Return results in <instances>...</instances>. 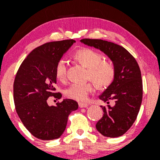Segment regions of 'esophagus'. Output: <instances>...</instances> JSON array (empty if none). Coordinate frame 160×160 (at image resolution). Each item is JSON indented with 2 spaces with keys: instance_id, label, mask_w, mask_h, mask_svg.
Returning a JSON list of instances; mask_svg holds the SVG:
<instances>
[{
  "instance_id": "34e87169",
  "label": "esophagus",
  "mask_w": 160,
  "mask_h": 160,
  "mask_svg": "<svg viewBox=\"0 0 160 160\" xmlns=\"http://www.w3.org/2000/svg\"><path fill=\"white\" fill-rule=\"evenodd\" d=\"M89 106V104L87 103H82V102H79V107L80 108H86Z\"/></svg>"
}]
</instances>
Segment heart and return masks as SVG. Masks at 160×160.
I'll use <instances>...</instances> for the list:
<instances>
[{"mask_svg":"<svg viewBox=\"0 0 160 160\" xmlns=\"http://www.w3.org/2000/svg\"><path fill=\"white\" fill-rule=\"evenodd\" d=\"M74 58L88 69L87 78L91 79L99 87H107L113 82L116 76V68L113 62L103 61L102 54L94 49L82 48L74 53ZM56 78L64 82L67 78V62L61 58L56 66ZM94 90L91 82L73 83L66 89L65 94L68 98L83 102L88 98L89 93Z\"/></svg>","mask_w":160,"mask_h":160,"instance_id":"1","label":"heart"}]
</instances>
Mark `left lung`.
Returning <instances> with one entry per match:
<instances>
[{"mask_svg": "<svg viewBox=\"0 0 160 160\" xmlns=\"http://www.w3.org/2000/svg\"><path fill=\"white\" fill-rule=\"evenodd\" d=\"M80 42L100 49L115 65L114 80L99 95V98L107 102L108 105L101 106L103 117L95 127L104 136L120 137L132 126L140 110L143 96L140 68L135 58L120 45L107 40L88 38ZM111 100L115 102L113 107L108 104Z\"/></svg>", "mask_w": 160, "mask_h": 160, "instance_id": "left-lung-1", "label": "left lung"}]
</instances>
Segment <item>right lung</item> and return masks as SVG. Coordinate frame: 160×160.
I'll use <instances>...</instances> for the list:
<instances>
[{
  "mask_svg": "<svg viewBox=\"0 0 160 160\" xmlns=\"http://www.w3.org/2000/svg\"><path fill=\"white\" fill-rule=\"evenodd\" d=\"M73 39L46 43L37 47L20 65L13 83V99L16 113L24 126L34 137L53 140L63 134L70 113L78 108L72 99H64L56 106H49V97L60 99L55 92V70L73 43Z\"/></svg>",
  "mask_w": 160,
  "mask_h": 160,
  "instance_id": "1",
  "label": "right lung"
}]
</instances>
